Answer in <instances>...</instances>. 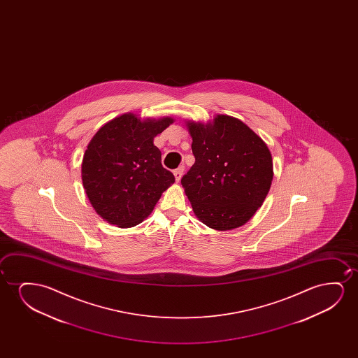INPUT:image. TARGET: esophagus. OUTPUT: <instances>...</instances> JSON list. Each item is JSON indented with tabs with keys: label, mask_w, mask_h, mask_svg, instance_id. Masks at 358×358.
Returning a JSON list of instances; mask_svg holds the SVG:
<instances>
[{
	"label": "esophagus",
	"mask_w": 358,
	"mask_h": 358,
	"mask_svg": "<svg viewBox=\"0 0 358 358\" xmlns=\"http://www.w3.org/2000/svg\"><path fill=\"white\" fill-rule=\"evenodd\" d=\"M183 171H185V169H183V167H178L176 171L173 172V175H175V178H176V182L181 181L182 175H183Z\"/></svg>",
	"instance_id": "esophagus-1"
}]
</instances>
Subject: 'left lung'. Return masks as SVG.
I'll list each match as a JSON object with an SVG mask.
<instances>
[{
	"mask_svg": "<svg viewBox=\"0 0 358 358\" xmlns=\"http://www.w3.org/2000/svg\"><path fill=\"white\" fill-rule=\"evenodd\" d=\"M186 126L196 162L181 183L194 215L217 231L245 225L269 193L274 177L269 148L227 115L206 123L186 121Z\"/></svg>",
	"mask_w": 358,
	"mask_h": 358,
	"instance_id": "left-lung-1",
	"label": "left lung"
}]
</instances>
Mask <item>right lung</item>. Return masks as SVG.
Masks as SVG:
<instances>
[{"label": "right lung", "instance_id": "right-lung-1", "mask_svg": "<svg viewBox=\"0 0 358 358\" xmlns=\"http://www.w3.org/2000/svg\"><path fill=\"white\" fill-rule=\"evenodd\" d=\"M173 121L123 113L105 123L89 142L82 162L84 191L108 224L122 229L141 224L175 182L154 145V138Z\"/></svg>", "mask_w": 358, "mask_h": 358}]
</instances>
